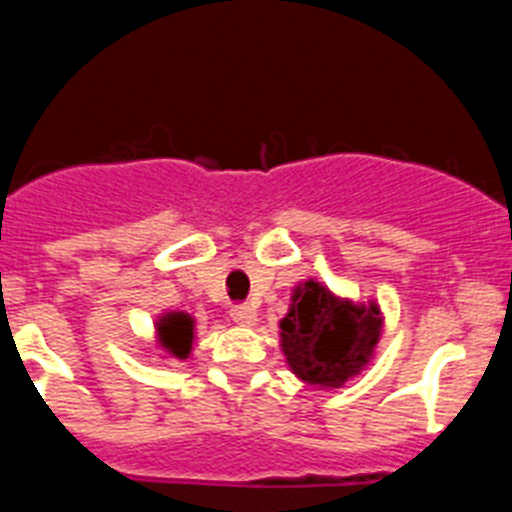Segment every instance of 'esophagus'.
<instances>
[{"label": "esophagus", "instance_id": "esophagus-1", "mask_svg": "<svg viewBox=\"0 0 512 512\" xmlns=\"http://www.w3.org/2000/svg\"><path fill=\"white\" fill-rule=\"evenodd\" d=\"M230 318H233L238 325H253L256 323V307L233 305V310H230Z\"/></svg>", "mask_w": 512, "mask_h": 512}]
</instances>
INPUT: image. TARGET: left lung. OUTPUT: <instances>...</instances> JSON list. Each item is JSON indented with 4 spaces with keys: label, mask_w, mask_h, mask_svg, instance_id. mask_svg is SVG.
I'll return each instance as SVG.
<instances>
[{
    "label": "left lung",
    "mask_w": 512,
    "mask_h": 512,
    "mask_svg": "<svg viewBox=\"0 0 512 512\" xmlns=\"http://www.w3.org/2000/svg\"><path fill=\"white\" fill-rule=\"evenodd\" d=\"M282 328V351L307 384L341 387L369 364L382 333L379 307L338 300L318 282L295 289Z\"/></svg>",
    "instance_id": "obj_1"
}]
</instances>
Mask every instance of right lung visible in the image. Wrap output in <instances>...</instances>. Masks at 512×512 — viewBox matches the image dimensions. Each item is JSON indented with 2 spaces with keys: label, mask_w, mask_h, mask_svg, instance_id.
<instances>
[{
  "label": "right lung",
  "mask_w": 512,
  "mask_h": 512,
  "mask_svg": "<svg viewBox=\"0 0 512 512\" xmlns=\"http://www.w3.org/2000/svg\"><path fill=\"white\" fill-rule=\"evenodd\" d=\"M158 336L164 348H169L176 359H187L192 351V338H194V320L184 312H171L158 323Z\"/></svg>",
  "instance_id": "add662e5"
}]
</instances>
